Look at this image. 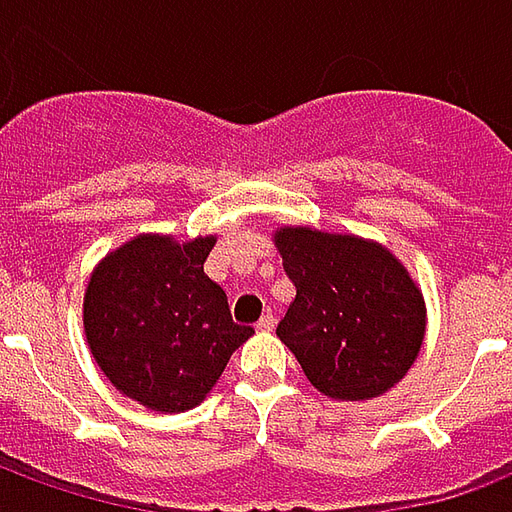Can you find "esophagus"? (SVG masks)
Segmentation results:
<instances>
[{
    "label": "esophagus",
    "instance_id": "1",
    "mask_svg": "<svg viewBox=\"0 0 512 512\" xmlns=\"http://www.w3.org/2000/svg\"><path fill=\"white\" fill-rule=\"evenodd\" d=\"M274 326H277V318H274L271 312H266V315L257 321V329H260V332H274Z\"/></svg>",
    "mask_w": 512,
    "mask_h": 512
}]
</instances>
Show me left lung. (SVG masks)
I'll list each match as a JSON object with an SVG mask.
<instances>
[{
  "label": "left lung",
  "mask_w": 512,
  "mask_h": 512,
  "mask_svg": "<svg viewBox=\"0 0 512 512\" xmlns=\"http://www.w3.org/2000/svg\"><path fill=\"white\" fill-rule=\"evenodd\" d=\"M274 244L296 285L277 337L332 400L389 392L417 362L428 310L386 246L351 233L277 227Z\"/></svg>",
  "instance_id": "left-lung-1"
}]
</instances>
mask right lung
Segmentation results:
<instances>
[{"label":"right lung","mask_w":512,"mask_h":512,"mask_svg":"<svg viewBox=\"0 0 512 512\" xmlns=\"http://www.w3.org/2000/svg\"><path fill=\"white\" fill-rule=\"evenodd\" d=\"M216 235L175 241L142 233L93 268L84 334L95 365L120 395L158 414L200 406L255 329L230 318L224 290L205 274Z\"/></svg>","instance_id":"right-lung-1"}]
</instances>
